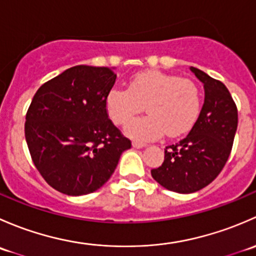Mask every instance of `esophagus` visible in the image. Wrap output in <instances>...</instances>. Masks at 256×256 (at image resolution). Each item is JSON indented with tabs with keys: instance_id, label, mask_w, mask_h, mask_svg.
Segmentation results:
<instances>
[{
	"instance_id": "34e87169",
	"label": "esophagus",
	"mask_w": 256,
	"mask_h": 256,
	"mask_svg": "<svg viewBox=\"0 0 256 256\" xmlns=\"http://www.w3.org/2000/svg\"><path fill=\"white\" fill-rule=\"evenodd\" d=\"M146 146L144 144H141V142H136V141H134L132 142V147H135V148H142V147Z\"/></svg>"
}]
</instances>
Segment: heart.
I'll return each mask as SVG.
<instances>
[{
    "instance_id": "heart-1",
    "label": "heart",
    "mask_w": 256,
    "mask_h": 256,
    "mask_svg": "<svg viewBox=\"0 0 256 256\" xmlns=\"http://www.w3.org/2000/svg\"><path fill=\"white\" fill-rule=\"evenodd\" d=\"M148 115L131 121L126 135L136 141H152L164 132L177 138L188 132L202 106L200 88L190 79L148 70L130 79L128 89L112 88L105 98L108 116L115 125H125L142 110Z\"/></svg>"
}]
</instances>
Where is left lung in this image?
<instances>
[{
	"instance_id": "left-lung-1",
	"label": "left lung",
	"mask_w": 256,
	"mask_h": 256,
	"mask_svg": "<svg viewBox=\"0 0 256 256\" xmlns=\"http://www.w3.org/2000/svg\"><path fill=\"white\" fill-rule=\"evenodd\" d=\"M190 70L203 82L204 104L190 134L167 146L164 164L151 170L162 187L184 194L202 190L220 174L238 128V110L226 85L194 66Z\"/></svg>"
}]
</instances>
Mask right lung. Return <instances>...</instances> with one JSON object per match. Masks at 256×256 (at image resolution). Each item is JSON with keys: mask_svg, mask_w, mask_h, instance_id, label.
Masks as SVG:
<instances>
[{"mask_svg": "<svg viewBox=\"0 0 256 256\" xmlns=\"http://www.w3.org/2000/svg\"><path fill=\"white\" fill-rule=\"evenodd\" d=\"M115 80L112 68L72 66L44 82L33 96L26 115V141L34 166L58 192H95L131 147L105 108Z\"/></svg>", "mask_w": 256, "mask_h": 256, "instance_id": "right-lung-1", "label": "right lung"}]
</instances>
